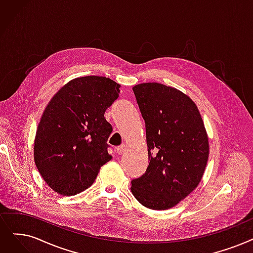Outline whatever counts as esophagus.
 <instances>
[{
  "label": "esophagus",
  "instance_id": "esophagus-1",
  "mask_svg": "<svg viewBox=\"0 0 253 253\" xmlns=\"http://www.w3.org/2000/svg\"><path fill=\"white\" fill-rule=\"evenodd\" d=\"M126 150V146L125 145H121L120 147L117 148V153L119 154V155H121V154H123Z\"/></svg>",
  "mask_w": 253,
  "mask_h": 253
}]
</instances>
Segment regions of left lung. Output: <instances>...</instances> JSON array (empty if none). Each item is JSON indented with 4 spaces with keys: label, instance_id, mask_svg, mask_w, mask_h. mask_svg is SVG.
Listing matches in <instances>:
<instances>
[{
    "label": "left lung",
    "instance_id": "obj_1",
    "mask_svg": "<svg viewBox=\"0 0 253 253\" xmlns=\"http://www.w3.org/2000/svg\"><path fill=\"white\" fill-rule=\"evenodd\" d=\"M146 122L149 167L131 186L152 210H168L199 186L209 158V137L191 98L158 83L132 87Z\"/></svg>",
    "mask_w": 253,
    "mask_h": 253
}]
</instances>
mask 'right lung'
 Returning <instances> with one entry per match:
<instances>
[{"instance_id": "right-lung-1", "label": "right lung", "mask_w": 253, "mask_h": 253, "mask_svg": "<svg viewBox=\"0 0 253 253\" xmlns=\"http://www.w3.org/2000/svg\"><path fill=\"white\" fill-rule=\"evenodd\" d=\"M120 86L104 76H83L52 96L37 127L34 161L53 191L66 196L83 192L113 158L107 152L113 128L104 113Z\"/></svg>"}]
</instances>
